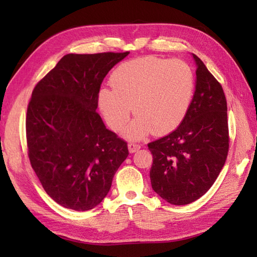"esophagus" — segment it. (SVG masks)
<instances>
[{"label": "esophagus", "mask_w": 257, "mask_h": 257, "mask_svg": "<svg viewBox=\"0 0 257 257\" xmlns=\"http://www.w3.org/2000/svg\"><path fill=\"white\" fill-rule=\"evenodd\" d=\"M140 148H141V146L139 144H136V143L128 144V149L130 152H132V154H134V152H136V151H138Z\"/></svg>", "instance_id": "1"}]
</instances>
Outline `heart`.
Wrapping results in <instances>:
<instances>
[{
	"label": "heart",
	"instance_id": "heart-1",
	"mask_svg": "<svg viewBox=\"0 0 257 257\" xmlns=\"http://www.w3.org/2000/svg\"><path fill=\"white\" fill-rule=\"evenodd\" d=\"M112 87H101L98 103L113 129L137 114L125 137L139 139L150 134L165 135L181 123L191 105L194 74L180 59L146 56L120 64L111 75Z\"/></svg>",
	"mask_w": 257,
	"mask_h": 257
}]
</instances>
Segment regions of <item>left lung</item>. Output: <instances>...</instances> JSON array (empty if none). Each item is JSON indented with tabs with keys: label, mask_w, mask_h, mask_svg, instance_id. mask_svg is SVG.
<instances>
[{
	"label": "left lung",
	"mask_w": 257,
	"mask_h": 257,
	"mask_svg": "<svg viewBox=\"0 0 257 257\" xmlns=\"http://www.w3.org/2000/svg\"><path fill=\"white\" fill-rule=\"evenodd\" d=\"M196 85L189 110L179 127L148 144L154 156L151 185L170 204L192 203L207 192L228 152L226 98L221 84L194 55Z\"/></svg>",
	"instance_id": "left-lung-1"
}]
</instances>
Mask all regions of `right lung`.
I'll list each match as a JSON object with an SVG mask.
<instances>
[{
	"label": "right lung",
	"mask_w": 257,
	"mask_h": 257,
	"mask_svg": "<svg viewBox=\"0 0 257 257\" xmlns=\"http://www.w3.org/2000/svg\"><path fill=\"white\" fill-rule=\"evenodd\" d=\"M128 54H67L33 89L27 154L46 193L66 209L99 204L129 155L127 143L96 111L103 78Z\"/></svg>",
	"instance_id": "obj_1"
}]
</instances>
